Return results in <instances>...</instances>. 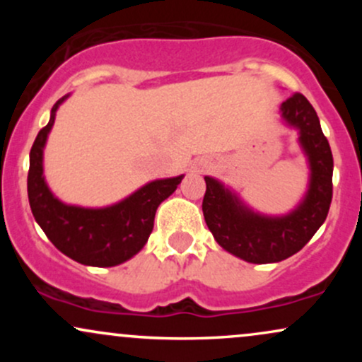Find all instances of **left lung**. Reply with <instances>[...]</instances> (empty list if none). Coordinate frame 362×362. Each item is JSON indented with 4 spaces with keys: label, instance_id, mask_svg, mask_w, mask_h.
Listing matches in <instances>:
<instances>
[{
    "label": "left lung",
    "instance_id": "8db88e82",
    "mask_svg": "<svg viewBox=\"0 0 362 362\" xmlns=\"http://www.w3.org/2000/svg\"><path fill=\"white\" fill-rule=\"evenodd\" d=\"M281 117L298 129V141L310 165L308 190L296 209L284 216L255 213L221 182L204 177L202 213L207 228L224 250L250 264H272L300 252L330 209L334 158L317 112L305 95L294 93L281 103Z\"/></svg>",
    "mask_w": 362,
    "mask_h": 362
}]
</instances>
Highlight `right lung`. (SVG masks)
I'll return each mask as SVG.
<instances>
[{"label": "right lung", "instance_id": "add662e5", "mask_svg": "<svg viewBox=\"0 0 362 362\" xmlns=\"http://www.w3.org/2000/svg\"><path fill=\"white\" fill-rule=\"evenodd\" d=\"M69 95L54 103L49 124L30 149L27 189L32 214L57 250L91 267H114L134 257L153 231L158 206L175 192L184 175L161 178L143 185L117 204L80 207L61 202L44 178V146L56 112Z\"/></svg>", "mask_w": 362, "mask_h": 362}]
</instances>
